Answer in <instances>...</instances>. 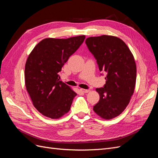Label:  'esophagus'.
Returning <instances> with one entry per match:
<instances>
[{
  "mask_svg": "<svg viewBox=\"0 0 158 158\" xmlns=\"http://www.w3.org/2000/svg\"><path fill=\"white\" fill-rule=\"evenodd\" d=\"M80 91L82 93H88L89 92V89H83V88H80Z\"/></svg>",
  "mask_w": 158,
  "mask_h": 158,
  "instance_id": "1",
  "label": "esophagus"
}]
</instances>
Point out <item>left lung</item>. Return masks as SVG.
Instances as JSON below:
<instances>
[{
  "label": "left lung",
  "instance_id": "8db88e82",
  "mask_svg": "<svg viewBox=\"0 0 158 158\" xmlns=\"http://www.w3.org/2000/svg\"><path fill=\"white\" fill-rule=\"evenodd\" d=\"M85 44L97 60L100 72L107 74L106 84L96 89L100 98L94 111L103 118L111 119L125 109L134 93L136 79L135 59L125 43L117 37H90Z\"/></svg>",
  "mask_w": 158,
  "mask_h": 158
}]
</instances>
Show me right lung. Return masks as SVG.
Segmentation results:
<instances>
[{"instance_id":"right-lung-1","label":"right lung","mask_w":158,"mask_h":158,"mask_svg":"<svg viewBox=\"0 0 158 158\" xmlns=\"http://www.w3.org/2000/svg\"><path fill=\"white\" fill-rule=\"evenodd\" d=\"M85 37L46 38L28 56L25 66L26 87L33 105L43 115L59 118L69 111L77 94L59 80V73Z\"/></svg>"}]
</instances>
